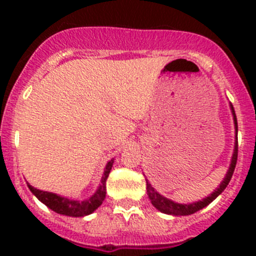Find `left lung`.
I'll list each match as a JSON object with an SVG mask.
<instances>
[{
    "label": "left lung",
    "instance_id": "8db88e82",
    "mask_svg": "<svg viewBox=\"0 0 256 256\" xmlns=\"http://www.w3.org/2000/svg\"><path fill=\"white\" fill-rule=\"evenodd\" d=\"M230 112H232V118H234V152H232V158H230V166H228V170L226 173L224 178L220 182L218 187H216L214 191L210 194L209 196L206 198H201V200L195 201V202H190V204H180V202H176V201L170 200V198H165L162 196V194L156 191L155 188L152 187L148 180L146 178V190H148V196L150 198L151 204L156 208V209L159 210V212H164V214H168V216H191L194 212H198V210L204 209L205 206L212 202V201L216 200L219 195H220L222 192L224 191L227 184L230 183V178H232V174L234 172V166H236L237 162V119H236V114H234V108L232 106V104L230 102Z\"/></svg>",
    "mask_w": 256,
    "mask_h": 256
}]
</instances>
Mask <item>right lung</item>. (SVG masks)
Masks as SVG:
<instances>
[{
    "instance_id": "add662e5",
    "label": "right lung",
    "mask_w": 256,
    "mask_h": 256,
    "mask_svg": "<svg viewBox=\"0 0 256 256\" xmlns=\"http://www.w3.org/2000/svg\"><path fill=\"white\" fill-rule=\"evenodd\" d=\"M112 164H114V159L108 160L106 164L105 169H104L102 177H101L100 184L94 191L92 196L84 200H73V198H68L66 196H61L58 194H54V192L48 191H42L36 187L30 186L29 183L28 188L30 192L42 204L46 205L51 210H54L58 214L66 216H73V218H79V216H90L96 209L101 206L106 198V180L108 177V173L112 170Z\"/></svg>"
}]
</instances>
